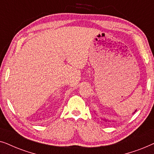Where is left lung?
Wrapping results in <instances>:
<instances>
[{"instance_id": "1", "label": "left lung", "mask_w": 154, "mask_h": 154, "mask_svg": "<svg viewBox=\"0 0 154 154\" xmlns=\"http://www.w3.org/2000/svg\"><path fill=\"white\" fill-rule=\"evenodd\" d=\"M137 111V110H135V111L134 112H134H136ZM103 120H105V121H106V122H107V121H109V120H106V119H103Z\"/></svg>"}]
</instances>
